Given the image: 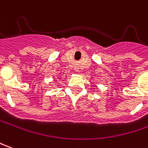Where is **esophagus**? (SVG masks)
<instances>
[{"label":"esophagus","mask_w":148,"mask_h":148,"mask_svg":"<svg viewBox=\"0 0 148 148\" xmlns=\"http://www.w3.org/2000/svg\"><path fill=\"white\" fill-rule=\"evenodd\" d=\"M74 71H79V67L77 66H74Z\"/></svg>","instance_id":"1"}]
</instances>
